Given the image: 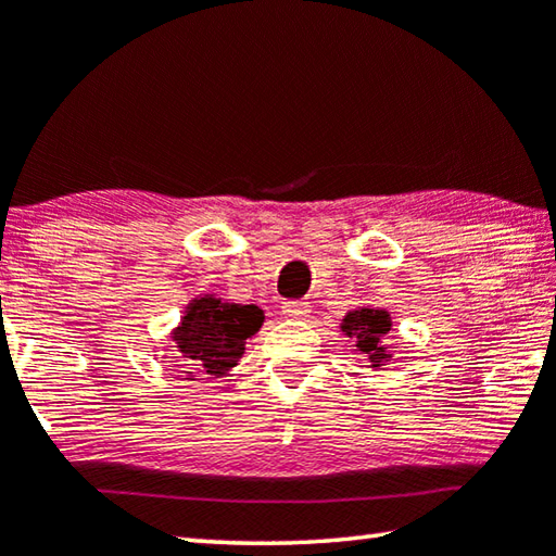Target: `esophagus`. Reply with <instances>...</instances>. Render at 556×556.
I'll use <instances>...</instances> for the list:
<instances>
[{
    "instance_id": "esophagus-1",
    "label": "esophagus",
    "mask_w": 556,
    "mask_h": 556,
    "mask_svg": "<svg viewBox=\"0 0 556 556\" xmlns=\"http://www.w3.org/2000/svg\"><path fill=\"white\" fill-rule=\"evenodd\" d=\"M281 311H285L287 318H306L311 313L308 301H299V299H291L281 304Z\"/></svg>"
}]
</instances>
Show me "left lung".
Listing matches in <instances>:
<instances>
[{
  "label": "left lung",
  "mask_w": 556,
  "mask_h": 556,
  "mask_svg": "<svg viewBox=\"0 0 556 556\" xmlns=\"http://www.w3.org/2000/svg\"><path fill=\"white\" fill-rule=\"evenodd\" d=\"M389 328H391L389 313L377 311V308L352 311L345 316V323H342L345 336L357 340V348L365 352L367 359L371 362V367H379L381 362H387L389 357L381 348V338L387 336Z\"/></svg>",
  "instance_id": "obj_1"
}]
</instances>
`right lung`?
<instances>
[{
	"label": "right lung",
	"mask_w": 556,
	"mask_h": 556,
	"mask_svg": "<svg viewBox=\"0 0 556 556\" xmlns=\"http://www.w3.org/2000/svg\"><path fill=\"white\" fill-rule=\"evenodd\" d=\"M262 326V311L252 304H224V301L201 296L181 318L175 330V342L187 357L191 371L206 377H224L236 367L245 350V340Z\"/></svg>",
	"instance_id": "obj_1"
}]
</instances>
